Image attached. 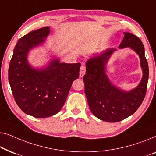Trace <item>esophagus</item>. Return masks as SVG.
<instances>
[{
    "label": "esophagus",
    "mask_w": 156,
    "mask_h": 156,
    "mask_svg": "<svg viewBox=\"0 0 156 156\" xmlns=\"http://www.w3.org/2000/svg\"><path fill=\"white\" fill-rule=\"evenodd\" d=\"M85 73V66H81L80 69V77L83 78L84 76Z\"/></svg>",
    "instance_id": "34e87169"
}]
</instances>
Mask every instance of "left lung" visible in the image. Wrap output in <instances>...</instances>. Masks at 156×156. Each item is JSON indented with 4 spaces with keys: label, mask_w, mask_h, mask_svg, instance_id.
Segmentation results:
<instances>
[{
    "label": "left lung",
    "mask_w": 156,
    "mask_h": 156,
    "mask_svg": "<svg viewBox=\"0 0 156 156\" xmlns=\"http://www.w3.org/2000/svg\"><path fill=\"white\" fill-rule=\"evenodd\" d=\"M124 37L119 49L129 47L140 58L143 76L135 88L124 90L114 85L106 73V66L117 51L109 48L87 59L86 74L83 77L85 93L92 113L98 119L108 122H117L132 115L141 105L146 95L149 76L148 65L145 56L143 43L139 37L129 32Z\"/></svg>",
    "instance_id": "left-lung-1"
}]
</instances>
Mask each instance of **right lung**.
<instances>
[{
	"label": "right lung",
	"instance_id": "right-lung-1",
	"mask_svg": "<svg viewBox=\"0 0 156 156\" xmlns=\"http://www.w3.org/2000/svg\"><path fill=\"white\" fill-rule=\"evenodd\" d=\"M49 32V27H44L21 37L13 50L8 70L17 105L25 114L36 118L51 117L61 110L80 67V63H61L56 57L46 66L34 68L30 64V50L42 45Z\"/></svg>",
	"mask_w": 156,
	"mask_h": 156
}]
</instances>
